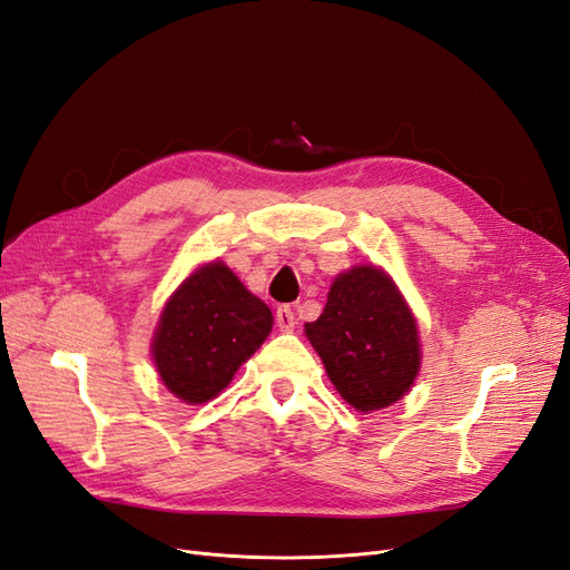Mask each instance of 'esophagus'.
<instances>
[{
	"label": "esophagus",
	"mask_w": 570,
	"mask_h": 570,
	"mask_svg": "<svg viewBox=\"0 0 570 570\" xmlns=\"http://www.w3.org/2000/svg\"><path fill=\"white\" fill-rule=\"evenodd\" d=\"M276 323H278V330H281V332H292L294 325H297V318H294V311H292L287 304L278 306V311H276Z\"/></svg>",
	"instance_id": "34e87169"
}]
</instances>
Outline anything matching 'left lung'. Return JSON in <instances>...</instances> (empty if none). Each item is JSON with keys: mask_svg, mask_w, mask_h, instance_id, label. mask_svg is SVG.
I'll return each instance as SVG.
<instances>
[{"mask_svg": "<svg viewBox=\"0 0 570 570\" xmlns=\"http://www.w3.org/2000/svg\"><path fill=\"white\" fill-rule=\"evenodd\" d=\"M304 330L330 382L361 412L403 399L420 372L415 316L394 281L377 266L363 264L340 273L321 318Z\"/></svg>", "mask_w": 570, "mask_h": 570, "instance_id": "1", "label": "left lung"}]
</instances>
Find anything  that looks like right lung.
Returning a JSON list of instances; mask_svg holds the SVG:
<instances>
[{
  "label": "right lung",
  "mask_w": 570,
  "mask_h": 570,
  "mask_svg": "<svg viewBox=\"0 0 570 570\" xmlns=\"http://www.w3.org/2000/svg\"><path fill=\"white\" fill-rule=\"evenodd\" d=\"M273 327L271 308L222 262L200 266L176 289L155 327L153 361L176 399L219 396Z\"/></svg>",
  "instance_id": "obj_1"
}]
</instances>
